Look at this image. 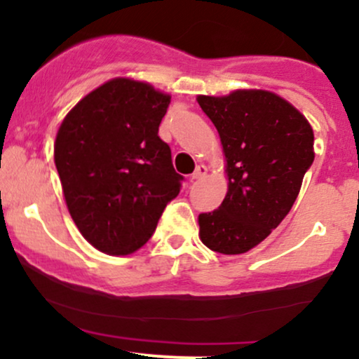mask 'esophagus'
Instances as JSON below:
<instances>
[{"label":"esophagus","mask_w":359,"mask_h":359,"mask_svg":"<svg viewBox=\"0 0 359 359\" xmlns=\"http://www.w3.org/2000/svg\"><path fill=\"white\" fill-rule=\"evenodd\" d=\"M205 174H208V168H205V165H197L196 170H194V174L191 175V179L199 180V179H203Z\"/></svg>","instance_id":"obj_1"}]
</instances>
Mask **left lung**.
Wrapping results in <instances>:
<instances>
[{"mask_svg": "<svg viewBox=\"0 0 359 359\" xmlns=\"http://www.w3.org/2000/svg\"><path fill=\"white\" fill-rule=\"evenodd\" d=\"M219 133L228 192L219 208L199 214L209 250L240 255L262 243L297 199L314 162V131L290 102L262 89L197 96Z\"/></svg>", "mask_w": 359, "mask_h": 359, "instance_id": "8db88e82", "label": "left lung"}]
</instances>
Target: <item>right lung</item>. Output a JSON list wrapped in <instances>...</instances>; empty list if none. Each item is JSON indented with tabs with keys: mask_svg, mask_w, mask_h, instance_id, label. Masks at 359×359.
<instances>
[{
	"mask_svg": "<svg viewBox=\"0 0 359 359\" xmlns=\"http://www.w3.org/2000/svg\"><path fill=\"white\" fill-rule=\"evenodd\" d=\"M170 96L116 77L82 97L57 131L53 160L82 236L108 255H130L154 234L184 177L158 137Z\"/></svg>",
	"mask_w": 359,
	"mask_h": 359,
	"instance_id": "right-lung-1",
	"label": "right lung"
}]
</instances>
